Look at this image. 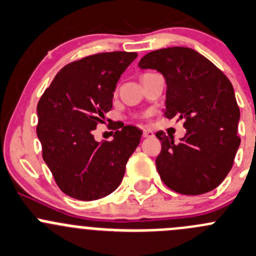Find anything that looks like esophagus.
Wrapping results in <instances>:
<instances>
[{"mask_svg":"<svg viewBox=\"0 0 256 256\" xmlns=\"http://www.w3.org/2000/svg\"><path fill=\"white\" fill-rule=\"evenodd\" d=\"M154 133L152 130H149V129H144L143 130V136L144 138H150V136H153Z\"/></svg>","mask_w":256,"mask_h":256,"instance_id":"34e87169","label":"esophagus"}]
</instances>
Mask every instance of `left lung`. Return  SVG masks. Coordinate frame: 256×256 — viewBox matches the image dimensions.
Wrapping results in <instances>:
<instances>
[{
  "instance_id": "left-lung-1",
  "label": "left lung",
  "mask_w": 256,
  "mask_h": 256,
  "mask_svg": "<svg viewBox=\"0 0 256 256\" xmlns=\"http://www.w3.org/2000/svg\"><path fill=\"white\" fill-rule=\"evenodd\" d=\"M138 66L166 78L164 117L186 120V133L179 143L156 132L162 142L156 159L160 179L186 196L213 190L230 172L240 146V110L232 84L208 58L188 47L153 50Z\"/></svg>"
}]
</instances>
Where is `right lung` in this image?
Listing matches in <instances>:
<instances>
[{
	"label": "right lung",
	"mask_w": 256,
	"mask_h": 256,
	"mask_svg": "<svg viewBox=\"0 0 256 256\" xmlns=\"http://www.w3.org/2000/svg\"><path fill=\"white\" fill-rule=\"evenodd\" d=\"M136 52H104L64 66L37 104V136L43 160L60 190L96 200L118 188L142 130L126 126L113 140H94L93 130L112 110L118 80Z\"/></svg>",
	"instance_id": "1"
}]
</instances>
